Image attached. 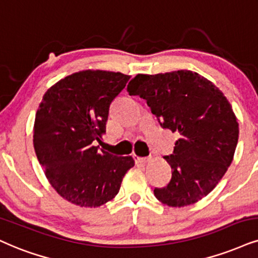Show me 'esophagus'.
<instances>
[{"mask_svg": "<svg viewBox=\"0 0 258 258\" xmlns=\"http://www.w3.org/2000/svg\"><path fill=\"white\" fill-rule=\"evenodd\" d=\"M134 160H135V163L144 165L146 163H148L149 158H147V157H138V155H134Z\"/></svg>", "mask_w": 258, "mask_h": 258, "instance_id": "obj_1", "label": "esophagus"}]
</instances>
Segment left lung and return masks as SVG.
<instances>
[{
  "instance_id": "obj_1",
  "label": "left lung",
  "mask_w": 258,
  "mask_h": 258,
  "mask_svg": "<svg viewBox=\"0 0 258 258\" xmlns=\"http://www.w3.org/2000/svg\"><path fill=\"white\" fill-rule=\"evenodd\" d=\"M129 94L147 101L161 128L178 133L170 183L154 195L170 207L192 205L208 195L233 160L239 128L222 92L197 73L178 71L136 75Z\"/></svg>"
}]
</instances>
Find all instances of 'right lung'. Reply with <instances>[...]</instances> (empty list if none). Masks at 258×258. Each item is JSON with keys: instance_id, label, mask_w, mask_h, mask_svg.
I'll list each match as a JSON object with an SVG mask.
<instances>
[{"instance_id": "right-lung-1", "label": "right lung", "mask_w": 258, "mask_h": 258, "mask_svg": "<svg viewBox=\"0 0 258 258\" xmlns=\"http://www.w3.org/2000/svg\"><path fill=\"white\" fill-rule=\"evenodd\" d=\"M130 76L84 71L62 79L44 94L37 111L33 146L46 178L63 199L95 208L119 191L132 157L94 146L106 130L110 105Z\"/></svg>"}]
</instances>
